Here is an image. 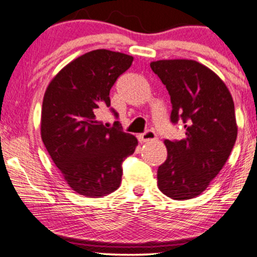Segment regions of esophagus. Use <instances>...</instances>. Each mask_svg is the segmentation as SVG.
<instances>
[{
  "label": "esophagus",
  "mask_w": 257,
  "mask_h": 257,
  "mask_svg": "<svg viewBox=\"0 0 257 257\" xmlns=\"http://www.w3.org/2000/svg\"><path fill=\"white\" fill-rule=\"evenodd\" d=\"M138 139L140 143H149V141L156 140V139H157V134H156L153 131H146L145 133L139 135Z\"/></svg>",
  "instance_id": "34e87169"
}]
</instances>
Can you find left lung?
I'll return each instance as SVG.
<instances>
[{
    "instance_id": "obj_1",
    "label": "left lung",
    "mask_w": 257,
    "mask_h": 257,
    "mask_svg": "<svg viewBox=\"0 0 257 257\" xmlns=\"http://www.w3.org/2000/svg\"><path fill=\"white\" fill-rule=\"evenodd\" d=\"M150 66L170 95V120L186 131L182 140L164 141L168 157L158 168V187L173 199L194 198L231 155L238 132L234 102L222 79L198 61L158 60Z\"/></svg>"
}]
</instances>
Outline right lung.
I'll list each match as a JSON object with an SVG mask.
<instances>
[{
	"instance_id": "right-lung-1",
	"label": "right lung",
	"mask_w": 257,
	"mask_h": 257,
	"mask_svg": "<svg viewBox=\"0 0 257 257\" xmlns=\"http://www.w3.org/2000/svg\"><path fill=\"white\" fill-rule=\"evenodd\" d=\"M133 57L96 49L67 64L44 93L41 138L75 192L100 198L119 187L123 161L134 153L137 138L96 119L111 105L110 90L131 67ZM114 116H118L114 110Z\"/></svg>"
}]
</instances>
